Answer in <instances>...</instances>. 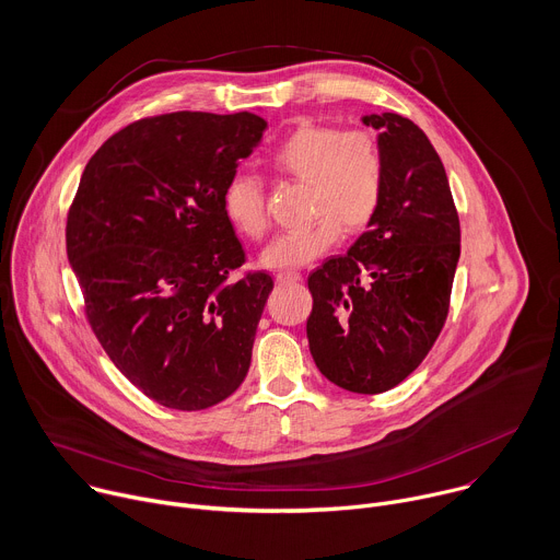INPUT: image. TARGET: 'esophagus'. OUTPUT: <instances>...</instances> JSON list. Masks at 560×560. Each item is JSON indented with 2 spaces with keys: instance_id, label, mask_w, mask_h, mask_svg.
<instances>
[{
  "instance_id": "esophagus-1",
  "label": "esophagus",
  "mask_w": 560,
  "mask_h": 560,
  "mask_svg": "<svg viewBox=\"0 0 560 560\" xmlns=\"http://www.w3.org/2000/svg\"><path fill=\"white\" fill-rule=\"evenodd\" d=\"M296 281H301V275L294 272V270H285V272L277 275L279 285H290V283H296Z\"/></svg>"
}]
</instances>
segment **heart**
Here are the masks:
<instances>
[{
  "label": "heart",
  "instance_id": "heart-1",
  "mask_svg": "<svg viewBox=\"0 0 560 560\" xmlns=\"http://www.w3.org/2000/svg\"><path fill=\"white\" fill-rule=\"evenodd\" d=\"M266 164L277 177L307 186L310 217L264 250L261 264L268 268H299L314 261L339 242L341 228L348 234L363 230L381 206L385 162L378 139L368 130L303 121L268 152ZM223 208L236 232L253 242L266 236L270 228L266 188L257 177H232Z\"/></svg>",
  "mask_w": 560,
  "mask_h": 560
}]
</instances>
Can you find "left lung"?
Segmentation results:
<instances>
[{"mask_svg":"<svg viewBox=\"0 0 560 560\" xmlns=\"http://www.w3.org/2000/svg\"><path fill=\"white\" fill-rule=\"evenodd\" d=\"M378 130L383 197L348 255L307 277V343L322 374L357 394L408 378L439 339L456 264L460 223L441 156L425 132L396 113L363 117Z\"/></svg>","mask_w":560,"mask_h":560,"instance_id":"8db88e82","label":"left lung"}]
</instances>
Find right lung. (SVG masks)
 Masks as SVG:
<instances>
[{"instance_id":"add662e5","label":"right lung","mask_w":560,"mask_h":560,"mask_svg":"<svg viewBox=\"0 0 560 560\" xmlns=\"http://www.w3.org/2000/svg\"><path fill=\"white\" fill-rule=\"evenodd\" d=\"M255 113H168L91 156L66 221L89 324L117 370L171 410L212 408L244 383L275 281L246 253L223 195L261 141Z\"/></svg>"}]
</instances>
